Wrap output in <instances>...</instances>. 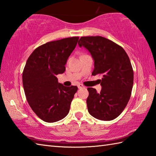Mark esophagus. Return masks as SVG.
I'll list each match as a JSON object with an SVG mask.
<instances>
[{
	"mask_svg": "<svg viewBox=\"0 0 156 156\" xmlns=\"http://www.w3.org/2000/svg\"><path fill=\"white\" fill-rule=\"evenodd\" d=\"M78 89H83V88H84V87L81 84H78Z\"/></svg>",
	"mask_w": 156,
	"mask_h": 156,
	"instance_id": "1",
	"label": "esophagus"
}]
</instances>
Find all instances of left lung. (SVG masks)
<instances>
[{"label":"left lung","instance_id":"8db88e82","mask_svg":"<svg viewBox=\"0 0 156 156\" xmlns=\"http://www.w3.org/2000/svg\"><path fill=\"white\" fill-rule=\"evenodd\" d=\"M78 45L92 56V75H102L100 93L93 88L87 89L88 111L98 119H115L123 112L131 96L134 72L128 56L122 47L101 36L81 37Z\"/></svg>","mask_w":156,"mask_h":156}]
</instances>
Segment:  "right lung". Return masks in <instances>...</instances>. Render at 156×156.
Instances as JSON below:
<instances>
[{
    "mask_svg": "<svg viewBox=\"0 0 156 156\" xmlns=\"http://www.w3.org/2000/svg\"><path fill=\"white\" fill-rule=\"evenodd\" d=\"M79 37H72L41 45L29 56L22 73V83L29 106L46 122L61 120L69 113L76 86L58 83L56 75L66 64Z\"/></svg>",
    "mask_w": 156,
    "mask_h": 156,
    "instance_id": "right-lung-1",
    "label": "right lung"
}]
</instances>
